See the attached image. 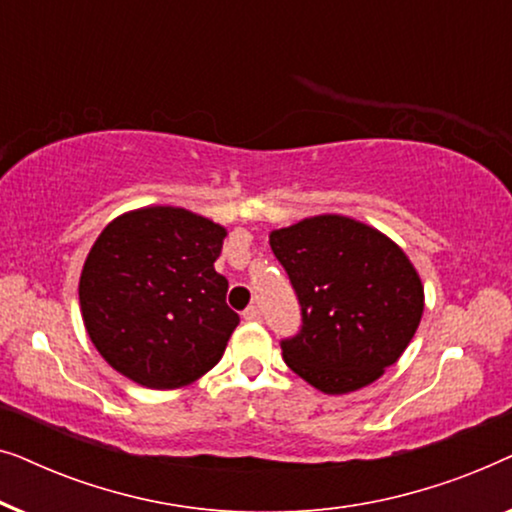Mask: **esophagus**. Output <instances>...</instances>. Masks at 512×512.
Wrapping results in <instances>:
<instances>
[{"label":"esophagus","mask_w":512,"mask_h":512,"mask_svg":"<svg viewBox=\"0 0 512 512\" xmlns=\"http://www.w3.org/2000/svg\"><path fill=\"white\" fill-rule=\"evenodd\" d=\"M242 317H244V321H261V310H258V307H247V310L242 312Z\"/></svg>","instance_id":"1"}]
</instances>
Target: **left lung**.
Here are the masks:
<instances>
[{
	"label": "left lung",
	"mask_w": 512,
	"mask_h": 512,
	"mask_svg": "<svg viewBox=\"0 0 512 512\" xmlns=\"http://www.w3.org/2000/svg\"><path fill=\"white\" fill-rule=\"evenodd\" d=\"M303 312L282 340L293 373L340 396L380 380L401 359L424 312V286L405 251L380 230L319 214L270 233Z\"/></svg>",
	"instance_id": "1"
}]
</instances>
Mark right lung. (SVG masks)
Listing matches in <instances>:
<instances>
[{
    "label": "right lung",
    "mask_w": 512,
    "mask_h": 512,
    "mask_svg": "<svg viewBox=\"0 0 512 512\" xmlns=\"http://www.w3.org/2000/svg\"><path fill=\"white\" fill-rule=\"evenodd\" d=\"M228 230L184 207L116 216L79 279L88 338L111 368L149 389H179L221 361L240 317L214 270Z\"/></svg>",
    "instance_id": "add662e5"
}]
</instances>
